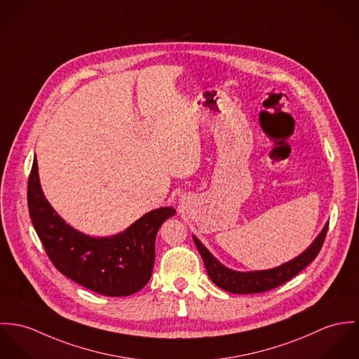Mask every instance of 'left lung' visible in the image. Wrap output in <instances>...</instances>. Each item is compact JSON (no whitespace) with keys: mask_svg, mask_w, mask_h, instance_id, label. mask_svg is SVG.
<instances>
[{"mask_svg":"<svg viewBox=\"0 0 359 359\" xmlns=\"http://www.w3.org/2000/svg\"><path fill=\"white\" fill-rule=\"evenodd\" d=\"M327 227H329V223H326V226L323 227L318 237L314 239V242L302 255L292 259L290 262L283 263L282 266L271 270L249 271V273H239L224 267L201 243V241L196 237H193V239L203 260L206 273L209 278L215 282V285H217L220 289L227 290L230 293L249 294V293H260V292L271 290L279 285L287 282L289 279L293 278L303 269H306L318 256L319 250L323 245V241L327 233Z\"/></svg>","mask_w":359,"mask_h":359,"instance_id":"8db88e82","label":"left lung"}]
</instances>
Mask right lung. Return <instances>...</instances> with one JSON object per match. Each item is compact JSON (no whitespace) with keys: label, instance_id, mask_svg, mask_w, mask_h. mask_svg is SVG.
<instances>
[{"label":"right lung","instance_id":"add662e5","mask_svg":"<svg viewBox=\"0 0 359 359\" xmlns=\"http://www.w3.org/2000/svg\"><path fill=\"white\" fill-rule=\"evenodd\" d=\"M32 223L53 266L67 278L103 296H129L151 278L156 237L173 208L151 210L123 233L93 238L69 226L43 197L34 157L27 184Z\"/></svg>","mask_w":359,"mask_h":359}]
</instances>
